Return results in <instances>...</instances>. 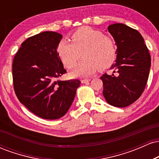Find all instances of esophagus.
I'll return each mask as SVG.
<instances>
[{"label":"esophagus","mask_w":159,"mask_h":159,"mask_svg":"<svg viewBox=\"0 0 159 159\" xmlns=\"http://www.w3.org/2000/svg\"><path fill=\"white\" fill-rule=\"evenodd\" d=\"M90 81V78H88V79H83V80H81V83L82 84H87V83H88Z\"/></svg>","instance_id":"obj_1"}]
</instances>
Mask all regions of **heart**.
I'll list each match as a JSON object with an SVG mask.
<instances>
[{
  "label": "heart",
  "instance_id": "heart-1",
  "mask_svg": "<svg viewBox=\"0 0 159 159\" xmlns=\"http://www.w3.org/2000/svg\"><path fill=\"white\" fill-rule=\"evenodd\" d=\"M71 42L63 39L58 43L57 53L67 69L74 66L82 54L80 62L71 75L73 76H89L98 69L105 70L114 63L116 57V46L114 41L103 33L88 27L75 31Z\"/></svg>",
  "mask_w": 159,
  "mask_h": 159
}]
</instances>
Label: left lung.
<instances>
[{"label":"left lung","instance_id":"8db88e82","mask_svg":"<svg viewBox=\"0 0 159 159\" xmlns=\"http://www.w3.org/2000/svg\"><path fill=\"white\" fill-rule=\"evenodd\" d=\"M117 46L112 75L101 77L103 96L111 105L124 107L132 105L143 93L151 66V57L143 38L135 29L116 23L107 27Z\"/></svg>","mask_w":159,"mask_h":159}]
</instances>
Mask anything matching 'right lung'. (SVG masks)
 Wrapping results in <instances>:
<instances>
[{"mask_svg": "<svg viewBox=\"0 0 159 159\" xmlns=\"http://www.w3.org/2000/svg\"><path fill=\"white\" fill-rule=\"evenodd\" d=\"M61 34L45 31L21 43L12 62V80L19 102L36 116L57 120L66 114L81 84L78 79L59 81L66 73L57 55Z\"/></svg>", "mask_w": 159, "mask_h": 159, "instance_id": "1", "label": "right lung"}]
</instances>
